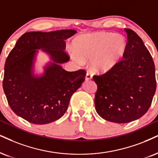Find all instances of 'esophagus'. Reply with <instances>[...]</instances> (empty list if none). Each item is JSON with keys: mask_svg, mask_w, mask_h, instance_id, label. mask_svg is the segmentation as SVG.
<instances>
[{"mask_svg": "<svg viewBox=\"0 0 158 158\" xmlns=\"http://www.w3.org/2000/svg\"><path fill=\"white\" fill-rule=\"evenodd\" d=\"M91 78H92V75H91V73H87L86 75H85V80L86 81H89V80H91Z\"/></svg>", "mask_w": 158, "mask_h": 158, "instance_id": "esophagus-1", "label": "esophagus"}]
</instances>
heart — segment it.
Masks as SVG:
<instances>
[{
	"instance_id": "b5f03b06",
	"label": "heart",
	"mask_w": 158,
	"mask_h": 158,
	"mask_svg": "<svg viewBox=\"0 0 158 158\" xmlns=\"http://www.w3.org/2000/svg\"><path fill=\"white\" fill-rule=\"evenodd\" d=\"M127 42L121 34L109 33L85 34L76 39L72 58L77 64L92 59L91 67L97 72H108L121 61L126 52Z\"/></svg>"
}]
</instances>
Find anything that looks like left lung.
<instances>
[{
    "instance_id": "8db88e82",
    "label": "left lung",
    "mask_w": 158,
    "mask_h": 158,
    "mask_svg": "<svg viewBox=\"0 0 158 158\" xmlns=\"http://www.w3.org/2000/svg\"><path fill=\"white\" fill-rule=\"evenodd\" d=\"M124 31L128 41L123 59L114 69L93 77L97 85L96 111L115 123H127L143 116L151 106L157 85L150 52L135 31Z\"/></svg>"
}]
</instances>
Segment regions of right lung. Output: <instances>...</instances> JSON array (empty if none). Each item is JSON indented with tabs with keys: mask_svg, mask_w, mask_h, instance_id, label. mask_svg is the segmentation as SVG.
I'll return each mask as SVG.
<instances>
[{
	"mask_svg": "<svg viewBox=\"0 0 158 158\" xmlns=\"http://www.w3.org/2000/svg\"><path fill=\"white\" fill-rule=\"evenodd\" d=\"M77 31L59 30L24 34L9 52L4 66L3 88L11 110L31 123L44 124L59 119L67 111L74 92L85 81V71L67 72L61 66L69 60L65 40ZM52 61L42 76H35L37 49Z\"/></svg>",
	"mask_w": 158,
	"mask_h": 158,
	"instance_id": "1",
	"label": "right lung"
}]
</instances>
